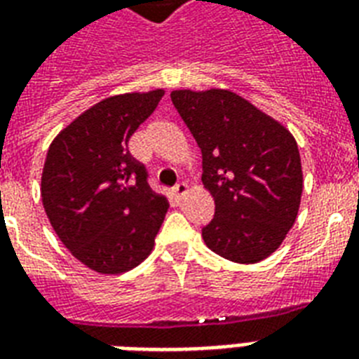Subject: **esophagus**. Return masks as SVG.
<instances>
[{"instance_id": "esophagus-1", "label": "esophagus", "mask_w": 359, "mask_h": 359, "mask_svg": "<svg viewBox=\"0 0 359 359\" xmlns=\"http://www.w3.org/2000/svg\"><path fill=\"white\" fill-rule=\"evenodd\" d=\"M186 194H188V184H186V182H179V184L173 188V196L177 197V199H182Z\"/></svg>"}]
</instances>
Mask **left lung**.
<instances>
[{
	"label": "left lung",
	"instance_id": "obj_1",
	"mask_svg": "<svg viewBox=\"0 0 359 359\" xmlns=\"http://www.w3.org/2000/svg\"><path fill=\"white\" fill-rule=\"evenodd\" d=\"M203 154V184L216 212L205 244L253 264L278 250L300 208L304 175L294 135L229 89L171 93Z\"/></svg>",
	"mask_w": 359,
	"mask_h": 359
}]
</instances>
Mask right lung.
Listing matches in <instances>:
<instances>
[{
  "instance_id": "add662e5",
  "label": "right lung",
  "mask_w": 359,
  "mask_h": 359,
  "mask_svg": "<svg viewBox=\"0 0 359 359\" xmlns=\"http://www.w3.org/2000/svg\"><path fill=\"white\" fill-rule=\"evenodd\" d=\"M163 89L108 97L65 126L48 149L41 197L55 235L98 273H123L151 255L168 197L147 182L128 140Z\"/></svg>"
}]
</instances>
